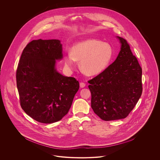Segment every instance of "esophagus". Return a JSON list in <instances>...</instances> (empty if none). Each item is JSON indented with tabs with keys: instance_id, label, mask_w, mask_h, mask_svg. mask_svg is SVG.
Returning <instances> with one entry per match:
<instances>
[{
	"instance_id": "1",
	"label": "esophagus",
	"mask_w": 160,
	"mask_h": 160,
	"mask_svg": "<svg viewBox=\"0 0 160 160\" xmlns=\"http://www.w3.org/2000/svg\"><path fill=\"white\" fill-rule=\"evenodd\" d=\"M85 86H86V84L84 83V82H80V86L81 88H83L84 87H85Z\"/></svg>"
}]
</instances>
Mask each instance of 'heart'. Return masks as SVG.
<instances>
[{"label": "heart", "mask_w": 160, "mask_h": 160, "mask_svg": "<svg viewBox=\"0 0 160 160\" xmlns=\"http://www.w3.org/2000/svg\"><path fill=\"white\" fill-rule=\"evenodd\" d=\"M113 55L112 47L96 39H89L72 46L71 53L64 58L68 69L74 68L76 61H80V68L88 76L98 74L108 67Z\"/></svg>", "instance_id": "1"}]
</instances>
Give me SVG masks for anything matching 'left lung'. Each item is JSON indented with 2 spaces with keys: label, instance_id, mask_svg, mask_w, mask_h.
Here are the masks:
<instances>
[{
  "label": "left lung",
  "instance_id": "obj_1",
  "mask_svg": "<svg viewBox=\"0 0 160 160\" xmlns=\"http://www.w3.org/2000/svg\"><path fill=\"white\" fill-rule=\"evenodd\" d=\"M121 48L116 59L97 76L88 81L91 107L106 121L127 118L142 93L141 68L127 41L118 37Z\"/></svg>",
  "mask_w": 160,
  "mask_h": 160
}]
</instances>
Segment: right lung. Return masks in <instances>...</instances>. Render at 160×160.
<instances>
[{
  "label": "right lung",
  "instance_id": "obj_1",
  "mask_svg": "<svg viewBox=\"0 0 160 160\" xmlns=\"http://www.w3.org/2000/svg\"><path fill=\"white\" fill-rule=\"evenodd\" d=\"M58 39L33 40L23 50L16 71L20 106L25 113L41 123L58 122L68 113L79 89L74 77L55 69L62 58Z\"/></svg>",
  "mask_w": 160,
  "mask_h": 160
}]
</instances>
